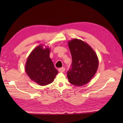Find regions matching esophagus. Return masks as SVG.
Wrapping results in <instances>:
<instances>
[{
    "label": "esophagus",
    "mask_w": 123,
    "mask_h": 123,
    "mask_svg": "<svg viewBox=\"0 0 123 123\" xmlns=\"http://www.w3.org/2000/svg\"><path fill=\"white\" fill-rule=\"evenodd\" d=\"M59 71L60 72H64V71H65V68H64V67L59 68Z\"/></svg>",
    "instance_id": "34e87169"
}]
</instances>
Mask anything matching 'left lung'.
Wrapping results in <instances>:
<instances>
[{
	"label": "left lung",
	"mask_w": 123,
	"mask_h": 123,
	"mask_svg": "<svg viewBox=\"0 0 123 123\" xmlns=\"http://www.w3.org/2000/svg\"><path fill=\"white\" fill-rule=\"evenodd\" d=\"M72 57V67L67 72L70 84L82 86L89 82L98 68L97 54L90 45L81 39H73L68 42Z\"/></svg>",
	"instance_id": "left-lung-1"
}]
</instances>
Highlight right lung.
<instances>
[{"instance_id":"obj_1","label":"right lung","mask_w":123,"mask_h":123,"mask_svg":"<svg viewBox=\"0 0 123 123\" xmlns=\"http://www.w3.org/2000/svg\"><path fill=\"white\" fill-rule=\"evenodd\" d=\"M50 52L49 48L39 45L31 52L25 66L28 76L40 86L51 84L58 73L49 57Z\"/></svg>"}]
</instances>
